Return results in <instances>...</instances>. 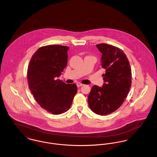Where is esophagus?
I'll return each mask as SVG.
<instances>
[{"label":"esophagus","mask_w":157,"mask_h":157,"mask_svg":"<svg viewBox=\"0 0 157 157\" xmlns=\"http://www.w3.org/2000/svg\"><path fill=\"white\" fill-rule=\"evenodd\" d=\"M76 85H77L78 87H80V86H81L82 85H83V84H82L81 83H79V82H78V83H76Z\"/></svg>","instance_id":"obj_1"}]
</instances>
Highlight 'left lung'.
<instances>
[{
	"instance_id": "1",
	"label": "left lung",
	"mask_w": 157,
	"mask_h": 157,
	"mask_svg": "<svg viewBox=\"0 0 157 157\" xmlns=\"http://www.w3.org/2000/svg\"><path fill=\"white\" fill-rule=\"evenodd\" d=\"M102 53L101 66L105 82L102 87L93 86L88 96L90 109L100 115L117 110L127 98L132 83V73L126 55L119 48L101 44L97 45Z\"/></svg>"
}]
</instances>
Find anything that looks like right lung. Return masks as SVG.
I'll return each mask as SVG.
<instances>
[{
	"label": "right lung",
	"mask_w": 157,
	"mask_h": 157,
	"mask_svg": "<svg viewBox=\"0 0 157 157\" xmlns=\"http://www.w3.org/2000/svg\"><path fill=\"white\" fill-rule=\"evenodd\" d=\"M66 46L47 45L32 55L27 72L28 86L37 104L54 115L67 112L77 92L75 83L66 84L59 77L67 65Z\"/></svg>",
	"instance_id": "1"
}]
</instances>
